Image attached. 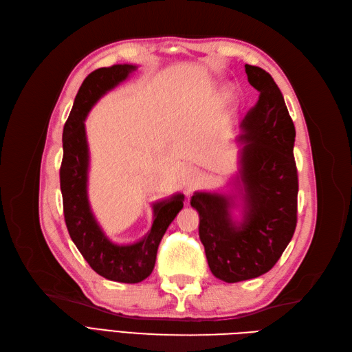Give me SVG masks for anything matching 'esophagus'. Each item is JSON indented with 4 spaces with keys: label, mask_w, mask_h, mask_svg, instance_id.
<instances>
[{
    "label": "esophagus",
    "mask_w": 352,
    "mask_h": 352,
    "mask_svg": "<svg viewBox=\"0 0 352 352\" xmlns=\"http://www.w3.org/2000/svg\"><path fill=\"white\" fill-rule=\"evenodd\" d=\"M199 180H201L199 170H197V168H194V167H186V168L184 170V173H182V182H184V185H185V189H186L188 194L192 192V190L198 186Z\"/></svg>",
    "instance_id": "obj_1"
}]
</instances>
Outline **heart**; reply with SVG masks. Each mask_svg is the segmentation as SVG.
I'll list each match as a JSON object with an SVG mask.
<instances>
[{
	"label": "heart",
	"instance_id": "1",
	"mask_svg": "<svg viewBox=\"0 0 352 352\" xmlns=\"http://www.w3.org/2000/svg\"><path fill=\"white\" fill-rule=\"evenodd\" d=\"M238 100V91L235 87H228L225 89V92H223V104L226 105V107H230V105H233Z\"/></svg>",
	"mask_w": 352,
	"mask_h": 352
}]
</instances>
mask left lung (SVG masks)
<instances>
[{"label":"left lung","instance_id":"8db88e82","mask_svg":"<svg viewBox=\"0 0 352 352\" xmlns=\"http://www.w3.org/2000/svg\"><path fill=\"white\" fill-rule=\"evenodd\" d=\"M258 101L242 120L243 144L235 188L243 219L231 216L237 199L217 192L190 198L199 214V239L211 273L228 283L267 273L278 263L296 228L298 173L294 158L295 126L283 95L270 74L245 65Z\"/></svg>","mask_w":352,"mask_h":352}]
</instances>
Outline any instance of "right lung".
<instances>
[{
  "instance_id": "1",
  "label": "right lung",
  "mask_w": 352,
  "mask_h": 352,
  "mask_svg": "<svg viewBox=\"0 0 352 352\" xmlns=\"http://www.w3.org/2000/svg\"><path fill=\"white\" fill-rule=\"evenodd\" d=\"M135 70L136 66L133 65H114L94 70L83 80L63 129V162L60 167L63 210L72 241L92 270L105 279L122 283L142 282L151 274L160 241L182 210L185 199L182 194H175L153 204L151 230L141 241L129 245L113 243L105 236L91 211L88 199L89 150L85 119L102 95L126 80Z\"/></svg>"
}]
</instances>
